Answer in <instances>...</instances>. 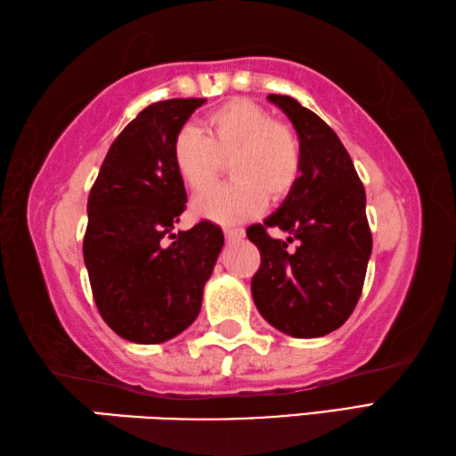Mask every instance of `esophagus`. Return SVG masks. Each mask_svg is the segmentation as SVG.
Here are the masks:
<instances>
[{"label": "esophagus", "instance_id": "esophagus-1", "mask_svg": "<svg viewBox=\"0 0 456 456\" xmlns=\"http://www.w3.org/2000/svg\"><path fill=\"white\" fill-rule=\"evenodd\" d=\"M224 236H226L228 242H236L244 238V230L242 228H224Z\"/></svg>", "mask_w": 456, "mask_h": 456}]
</instances>
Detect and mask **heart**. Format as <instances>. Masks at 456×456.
<instances>
[{
	"label": "heart",
	"instance_id": "1",
	"mask_svg": "<svg viewBox=\"0 0 456 456\" xmlns=\"http://www.w3.org/2000/svg\"><path fill=\"white\" fill-rule=\"evenodd\" d=\"M172 158L183 186L210 188L230 162L234 182L198 196L191 210L198 218L238 224L265 210L268 196L282 200L297 186L302 172V146L289 124L250 100H230L210 111L200 130L182 127Z\"/></svg>",
	"mask_w": 456,
	"mask_h": 456
}]
</instances>
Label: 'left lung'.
Listing matches in <instances>:
<instances>
[{"mask_svg": "<svg viewBox=\"0 0 456 456\" xmlns=\"http://www.w3.org/2000/svg\"><path fill=\"white\" fill-rule=\"evenodd\" d=\"M294 126L302 172L282 206L265 224L246 230L260 250L252 298L260 314L294 338H316L340 329L362 294L372 234L364 186L332 127L290 95L270 94ZM281 227L286 241L268 237ZM297 240V251L288 244Z\"/></svg>", "mask_w": 456, "mask_h": 456, "instance_id": "left-lung-1", "label": "left lung"}]
</instances>
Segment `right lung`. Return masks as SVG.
<instances>
[{
	"mask_svg": "<svg viewBox=\"0 0 456 456\" xmlns=\"http://www.w3.org/2000/svg\"><path fill=\"white\" fill-rule=\"evenodd\" d=\"M204 98L142 110L108 150L87 198L84 262L95 306L118 337L159 345L196 321L224 246L216 224L175 232L186 188L172 146Z\"/></svg>",
	"mask_w": 456,
	"mask_h": 456,
	"instance_id": "1",
	"label": "right lung"
}]
</instances>
